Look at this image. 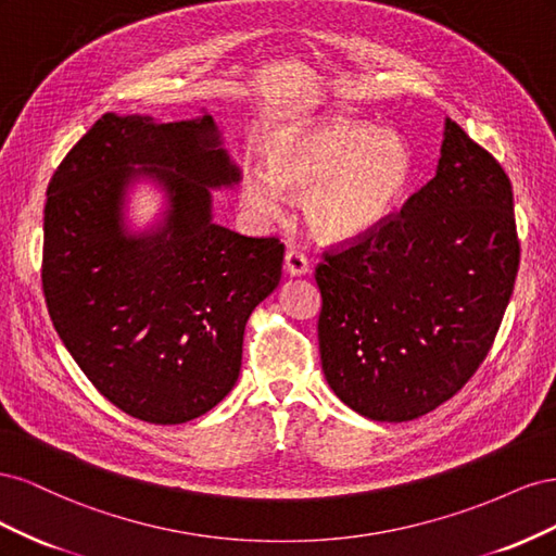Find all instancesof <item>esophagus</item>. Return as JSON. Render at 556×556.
I'll use <instances>...</instances> for the list:
<instances>
[{
  "label": "esophagus",
  "mask_w": 556,
  "mask_h": 556,
  "mask_svg": "<svg viewBox=\"0 0 556 556\" xmlns=\"http://www.w3.org/2000/svg\"><path fill=\"white\" fill-rule=\"evenodd\" d=\"M285 271H288L290 276H306L311 271V266H308V260L304 252H299V250L285 252Z\"/></svg>",
  "instance_id": "1"
}]
</instances>
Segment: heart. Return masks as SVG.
Instances as JSON below:
<instances>
[{
	"instance_id": "heart-1",
	"label": "heart",
	"mask_w": 556,
	"mask_h": 556,
	"mask_svg": "<svg viewBox=\"0 0 556 556\" xmlns=\"http://www.w3.org/2000/svg\"><path fill=\"white\" fill-rule=\"evenodd\" d=\"M413 172L410 146L399 134L333 117L282 131L268 148V172L245 169L241 204L257 223H274L282 190L304 194L308 227L341 243L378 229L406 197Z\"/></svg>"
}]
</instances>
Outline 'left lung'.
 <instances>
[{"label": "left lung", "instance_id": "8db88e82", "mask_svg": "<svg viewBox=\"0 0 556 556\" xmlns=\"http://www.w3.org/2000/svg\"><path fill=\"white\" fill-rule=\"evenodd\" d=\"M323 257L317 341L333 394L376 422L427 415L478 371L510 301V178L447 117L435 176L401 213Z\"/></svg>", "mask_w": 556, "mask_h": 556}]
</instances>
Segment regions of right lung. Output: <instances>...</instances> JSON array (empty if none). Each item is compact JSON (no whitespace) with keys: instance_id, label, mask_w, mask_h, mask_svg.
I'll use <instances>...</instances> for the list:
<instances>
[{"instance_id":"obj_1","label":"right lung","mask_w":556,"mask_h":556,"mask_svg":"<svg viewBox=\"0 0 556 556\" xmlns=\"http://www.w3.org/2000/svg\"><path fill=\"white\" fill-rule=\"evenodd\" d=\"M139 177L159 182L167 211L131 235L124 201ZM239 180L211 115L155 123L106 113L48 182L50 319L97 390L143 422H190L231 392L248 317L280 282L278 239L213 223L211 190Z\"/></svg>"}]
</instances>
